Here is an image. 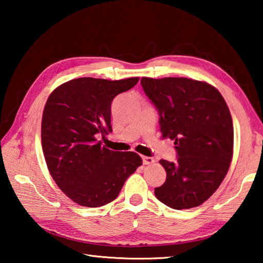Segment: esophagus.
<instances>
[{"mask_svg":"<svg viewBox=\"0 0 263 263\" xmlns=\"http://www.w3.org/2000/svg\"><path fill=\"white\" fill-rule=\"evenodd\" d=\"M155 162V160L151 157H142V163L144 164H152Z\"/></svg>","mask_w":263,"mask_h":263,"instance_id":"34e87169","label":"esophagus"}]
</instances>
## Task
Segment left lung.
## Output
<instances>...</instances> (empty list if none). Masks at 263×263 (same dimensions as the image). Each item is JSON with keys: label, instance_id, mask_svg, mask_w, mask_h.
<instances>
[{"label": "left lung", "instance_id": "1", "mask_svg": "<svg viewBox=\"0 0 263 263\" xmlns=\"http://www.w3.org/2000/svg\"><path fill=\"white\" fill-rule=\"evenodd\" d=\"M141 87L160 115L162 138L174 140L176 162L160 160L167 177L154 189L167 206L203 204L225 179L233 155V122L211 84L186 78H142Z\"/></svg>", "mask_w": 263, "mask_h": 263}]
</instances>
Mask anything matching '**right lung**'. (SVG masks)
<instances>
[{
    "instance_id": "right-lung-1",
    "label": "right lung",
    "mask_w": 263,
    "mask_h": 263,
    "mask_svg": "<svg viewBox=\"0 0 263 263\" xmlns=\"http://www.w3.org/2000/svg\"><path fill=\"white\" fill-rule=\"evenodd\" d=\"M138 81L79 78L48 96L42 119L44 157L57 185L79 205L99 208L112 202L142 164L137 153L115 152L97 141L112 131L111 102Z\"/></svg>"
}]
</instances>
